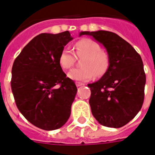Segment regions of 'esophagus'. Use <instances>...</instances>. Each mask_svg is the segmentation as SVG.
<instances>
[{"label": "esophagus", "instance_id": "34e87169", "mask_svg": "<svg viewBox=\"0 0 155 155\" xmlns=\"http://www.w3.org/2000/svg\"><path fill=\"white\" fill-rule=\"evenodd\" d=\"M75 85L77 86V87H80V86H84V83H81V82H75Z\"/></svg>", "mask_w": 155, "mask_h": 155}]
</instances>
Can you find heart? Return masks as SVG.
<instances>
[{
	"label": "heart",
	"instance_id": "heart-1",
	"mask_svg": "<svg viewBox=\"0 0 155 155\" xmlns=\"http://www.w3.org/2000/svg\"><path fill=\"white\" fill-rule=\"evenodd\" d=\"M100 46L91 39H83L75 45V55L82 58L80 68H74L68 73L71 80L76 81H88L94 75H102L109 67L107 53L100 50ZM75 55L70 48L64 47L59 56V64L64 69H68L74 65Z\"/></svg>",
	"mask_w": 155,
	"mask_h": 155
}]
</instances>
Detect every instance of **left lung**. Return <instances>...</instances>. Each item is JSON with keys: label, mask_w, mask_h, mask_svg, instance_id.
<instances>
[{"label": "left lung", "mask_w": 155, "mask_h": 155, "mask_svg": "<svg viewBox=\"0 0 155 155\" xmlns=\"http://www.w3.org/2000/svg\"><path fill=\"white\" fill-rule=\"evenodd\" d=\"M91 36L106 49L109 67L102 78L87 84L91 94L89 104L99 124L120 128L139 113L143 103L146 75L136 49L117 34L106 31H81Z\"/></svg>", "instance_id": "8db88e82"}]
</instances>
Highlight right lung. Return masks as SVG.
I'll list each match as a JSON object with an SVG mask.
<instances>
[{
    "mask_svg": "<svg viewBox=\"0 0 155 155\" xmlns=\"http://www.w3.org/2000/svg\"><path fill=\"white\" fill-rule=\"evenodd\" d=\"M69 31L40 34L22 49L12 69L11 87L18 110L38 128L58 129L71 115L77 87L59 64Z\"/></svg>",
    "mask_w": 155,
    "mask_h": 155,
    "instance_id": "obj_1",
    "label": "right lung"
}]
</instances>
